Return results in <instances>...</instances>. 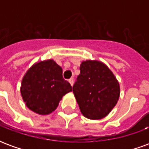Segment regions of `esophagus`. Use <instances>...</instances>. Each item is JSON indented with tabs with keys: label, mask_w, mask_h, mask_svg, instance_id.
I'll list each match as a JSON object with an SVG mask.
<instances>
[{
	"label": "esophagus",
	"mask_w": 149,
	"mask_h": 149,
	"mask_svg": "<svg viewBox=\"0 0 149 149\" xmlns=\"http://www.w3.org/2000/svg\"><path fill=\"white\" fill-rule=\"evenodd\" d=\"M68 81H69L70 84H71L72 86V84H73V82H74V80H73V78H70V79L68 80Z\"/></svg>",
	"instance_id": "1"
}]
</instances>
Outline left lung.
Segmentation results:
<instances>
[{"label": "left lung", "instance_id": "1", "mask_svg": "<svg viewBox=\"0 0 149 149\" xmlns=\"http://www.w3.org/2000/svg\"><path fill=\"white\" fill-rule=\"evenodd\" d=\"M80 71L72 92L81 113L92 120L104 118L119 100L118 81L106 65L97 61H83Z\"/></svg>", "mask_w": 149, "mask_h": 149}]
</instances>
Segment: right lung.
I'll use <instances>...</instances> for the list:
<instances>
[{
	"instance_id": "right-lung-1",
	"label": "right lung",
	"mask_w": 149,
	"mask_h": 149,
	"mask_svg": "<svg viewBox=\"0 0 149 149\" xmlns=\"http://www.w3.org/2000/svg\"><path fill=\"white\" fill-rule=\"evenodd\" d=\"M54 61L37 63L29 69L21 82V93L26 106L33 112L48 115L58 106L62 97L72 91L71 84Z\"/></svg>"
}]
</instances>
